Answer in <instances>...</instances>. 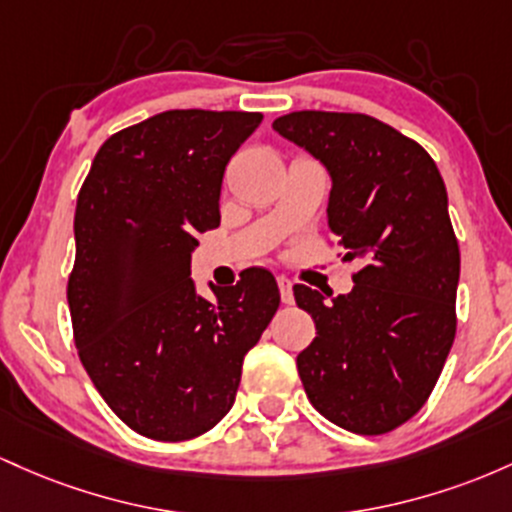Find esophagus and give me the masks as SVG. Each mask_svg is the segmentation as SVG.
Wrapping results in <instances>:
<instances>
[{
	"label": "esophagus",
	"mask_w": 512,
	"mask_h": 512,
	"mask_svg": "<svg viewBox=\"0 0 512 512\" xmlns=\"http://www.w3.org/2000/svg\"><path fill=\"white\" fill-rule=\"evenodd\" d=\"M278 287H280V297H283L285 304H292V280L287 275H278Z\"/></svg>",
	"instance_id": "obj_1"
}]
</instances>
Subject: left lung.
I'll use <instances>...</instances> for the list:
<instances>
[{
	"instance_id": "1",
	"label": "left lung",
	"mask_w": 512,
	"mask_h": 512,
	"mask_svg": "<svg viewBox=\"0 0 512 512\" xmlns=\"http://www.w3.org/2000/svg\"><path fill=\"white\" fill-rule=\"evenodd\" d=\"M273 130L329 171L326 220L358 261L353 290L295 285L317 336L297 355L309 401L360 435L399 428L426 404L455 341L459 246L430 154L363 113L297 111Z\"/></svg>"
}]
</instances>
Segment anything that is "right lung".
Listing matches in <instances>:
<instances>
[{"label":"right lung","mask_w":512,"mask_h":512,"mask_svg":"<svg viewBox=\"0 0 512 512\" xmlns=\"http://www.w3.org/2000/svg\"><path fill=\"white\" fill-rule=\"evenodd\" d=\"M261 113L164 111L103 142L74 212V343L113 413L152 440H191L232 409L244 355L278 312L273 273L198 295L191 254L220 225L225 166Z\"/></svg>","instance_id":"add662e5"}]
</instances>
